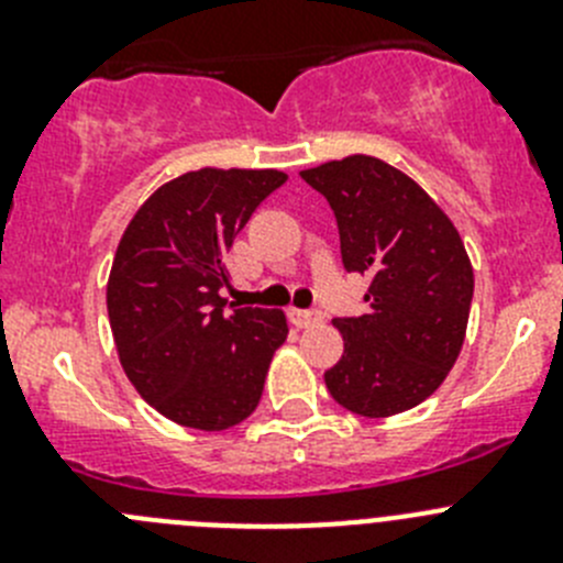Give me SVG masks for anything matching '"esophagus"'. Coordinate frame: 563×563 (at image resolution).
Instances as JSON below:
<instances>
[{
	"instance_id": "esophagus-1",
	"label": "esophagus",
	"mask_w": 563,
	"mask_h": 563,
	"mask_svg": "<svg viewBox=\"0 0 563 563\" xmlns=\"http://www.w3.org/2000/svg\"><path fill=\"white\" fill-rule=\"evenodd\" d=\"M287 318H290V324H296L298 330H305V327H316L324 321V316L318 310H296V307H290L287 310Z\"/></svg>"
}]
</instances>
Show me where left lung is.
Here are the masks:
<instances>
[{"mask_svg": "<svg viewBox=\"0 0 563 563\" xmlns=\"http://www.w3.org/2000/svg\"><path fill=\"white\" fill-rule=\"evenodd\" d=\"M335 211L341 258L369 276V312L335 318L341 361L327 389L361 417L420 406L449 377L465 341L474 267L460 231L409 174L352 154L301 172Z\"/></svg>", "mask_w": 563, "mask_h": 563, "instance_id": "8db88e82", "label": "left lung"}]
</instances>
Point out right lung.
Returning a JSON list of instances; mask_svg holds the SVG:
<instances>
[{"instance_id": "1", "label": "right lung", "mask_w": 563, "mask_h": 563, "mask_svg": "<svg viewBox=\"0 0 563 563\" xmlns=\"http://www.w3.org/2000/svg\"><path fill=\"white\" fill-rule=\"evenodd\" d=\"M276 168H197L137 208L114 251L107 310L137 395L177 426L225 431L262 400L282 310L231 307L225 253L258 202L285 186Z\"/></svg>"}]
</instances>
